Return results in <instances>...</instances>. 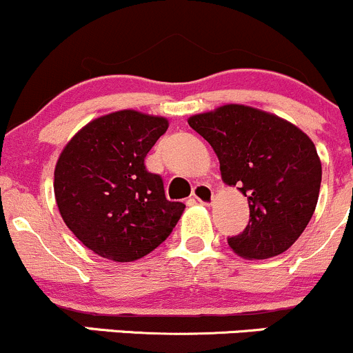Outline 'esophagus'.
Segmentation results:
<instances>
[{
	"instance_id": "34e87169",
	"label": "esophagus",
	"mask_w": 353,
	"mask_h": 353,
	"mask_svg": "<svg viewBox=\"0 0 353 353\" xmlns=\"http://www.w3.org/2000/svg\"><path fill=\"white\" fill-rule=\"evenodd\" d=\"M193 198L201 203V205H212L215 196H213V191L208 184H198L193 190Z\"/></svg>"
}]
</instances>
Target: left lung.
I'll return each instance as SVG.
<instances>
[{"label":"left lung","mask_w":353,"mask_h":353,"mask_svg":"<svg viewBox=\"0 0 353 353\" xmlns=\"http://www.w3.org/2000/svg\"><path fill=\"white\" fill-rule=\"evenodd\" d=\"M190 126L219 157L222 181L248 196L249 223L229 245L245 259L285 252L307 227L321 186L311 138L276 114L225 104L194 114Z\"/></svg>","instance_id":"8db88e82"}]
</instances>
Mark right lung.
Masks as SVG:
<instances>
[{
	"label": "right lung",
	"mask_w": 353,
	"mask_h": 353,
	"mask_svg": "<svg viewBox=\"0 0 353 353\" xmlns=\"http://www.w3.org/2000/svg\"><path fill=\"white\" fill-rule=\"evenodd\" d=\"M169 128L162 116L116 110L85 124L63 148L54 169L61 219L102 258L130 263L169 237L186 206L169 201L145 157Z\"/></svg>",
	"instance_id": "right-lung-1"
}]
</instances>
